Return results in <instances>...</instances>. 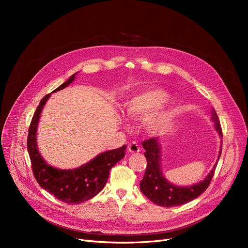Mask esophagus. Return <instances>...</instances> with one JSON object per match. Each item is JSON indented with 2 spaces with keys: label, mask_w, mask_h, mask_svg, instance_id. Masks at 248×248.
I'll list each match as a JSON object with an SVG mask.
<instances>
[{
  "label": "esophagus",
  "mask_w": 248,
  "mask_h": 248,
  "mask_svg": "<svg viewBox=\"0 0 248 248\" xmlns=\"http://www.w3.org/2000/svg\"><path fill=\"white\" fill-rule=\"evenodd\" d=\"M127 150H128L129 153L136 154V153H139V152H140V147H139V145L137 144V142L132 141L131 144H129V145L127 146Z\"/></svg>",
  "instance_id": "34e87169"
}]
</instances>
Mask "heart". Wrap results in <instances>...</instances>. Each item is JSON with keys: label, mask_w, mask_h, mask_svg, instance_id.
I'll return each instance as SVG.
<instances>
[{"label": "heart", "mask_w": 248, "mask_h": 248, "mask_svg": "<svg viewBox=\"0 0 248 248\" xmlns=\"http://www.w3.org/2000/svg\"><path fill=\"white\" fill-rule=\"evenodd\" d=\"M169 98L163 89L140 91L129 97L125 103V114L135 120L146 119L145 125L150 134H158L167 122L165 114H152Z\"/></svg>", "instance_id": "heart-1"}]
</instances>
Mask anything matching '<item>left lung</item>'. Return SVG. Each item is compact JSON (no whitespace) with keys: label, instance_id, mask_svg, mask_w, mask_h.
Listing matches in <instances>:
<instances>
[{"label":"left lung","instance_id":"obj_1","mask_svg":"<svg viewBox=\"0 0 248 248\" xmlns=\"http://www.w3.org/2000/svg\"><path fill=\"white\" fill-rule=\"evenodd\" d=\"M211 114V121L214 124V128L221 139L222 138V131H221V125L214 108H212ZM142 148L146 151L145 157L148 164L145 176L140 183V191L151 201L163 207L180 206L199 197L209 186L215 172L217 162L221 155V151H222V146H220L216 164L204 180L189 186H178L168 181L163 174L162 149L159 138H152L145 140L142 142Z\"/></svg>","mask_w":248,"mask_h":248}]
</instances>
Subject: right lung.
<instances>
[{
    "label": "right lung",
    "instance_id": "add662e5",
    "mask_svg": "<svg viewBox=\"0 0 248 248\" xmlns=\"http://www.w3.org/2000/svg\"><path fill=\"white\" fill-rule=\"evenodd\" d=\"M77 73L71 75L53 93L67 87L75 80ZM50 95L51 93L47 94L39 103L29 128L27 148L32 170L38 184L58 200L68 204H79L96 196L106 186L110 169L124 159L126 146L100 153L93 160L75 169L62 170L52 167L44 160L37 146L38 124Z\"/></svg>",
    "mask_w": 248,
    "mask_h": 248
}]
</instances>
